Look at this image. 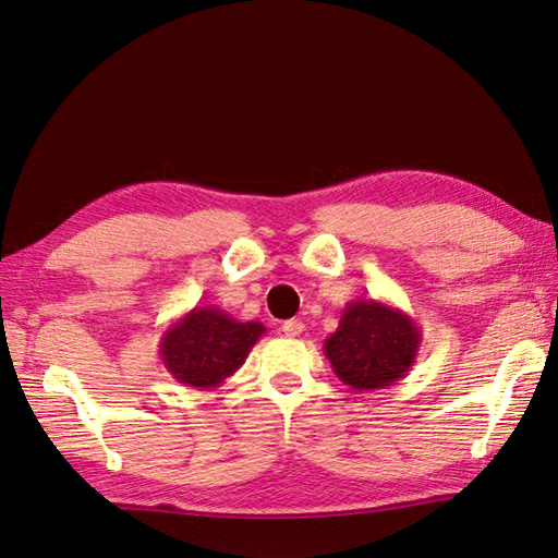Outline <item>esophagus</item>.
Wrapping results in <instances>:
<instances>
[{
    "label": "esophagus",
    "instance_id": "obj_1",
    "mask_svg": "<svg viewBox=\"0 0 558 558\" xmlns=\"http://www.w3.org/2000/svg\"><path fill=\"white\" fill-rule=\"evenodd\" d=\"M280 330L288 337H299L304 332V323L302 320H284Z\"/></svg>",
    "mask_w": 558,
    "mask_h": 558
}]
</instances>
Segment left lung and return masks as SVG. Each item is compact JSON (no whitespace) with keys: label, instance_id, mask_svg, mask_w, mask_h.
<instances>
[{"label":"left lung","instance_id":"left-lung-1","mask_svg":"<svg viewBox=\"0 0 558 558\" xmlns=\"http://www.w3.org/2000/svg\"><path fill=\"white\" fill-rule=\"evenodd\" d=\"M422 330L408 313L377 299L349 302L323 351L335 375L355 391L387 389L417 359Z\"/></svg>","mask_w":558,"mask_h":558}]
</instances>
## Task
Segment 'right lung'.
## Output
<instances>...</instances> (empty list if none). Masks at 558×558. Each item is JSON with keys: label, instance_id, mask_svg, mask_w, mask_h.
<instances>
[{"label": "right lung", "instance_id": "obj_1", "mask_svg": "<svg viewBox=\"0 0 558 558\" xmlns=\"http://www.w3.org/2000/svg\"><path fill=\"white\" fill-rule=\"evenodd\" d=\"M262 335H266L262 323H240L217 306H195L167 327L160 359L179 384L217 389L238 373Z\"/></svg>", "mask_w": 558, "mask_h": 558}]
</instances>
